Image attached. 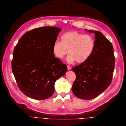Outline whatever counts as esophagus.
I'll list each match as a JSON object with an SVG mask.
<instances>
[{
	"label": "esophagus",
	"instance_id": "34e87169",
	"mask_svg": "<svg viewBox=\"0 0 126 126\" xmlns=\"http://www.w3.org/2000/svg\"><path fill=\"white\" fill-rule=\"evenodd\" d=\"M67 69H68V70H70L71 69V67L70 66H68V65L67 66Z\"/></svg>",
	"mask_w": 126,
	"mask_h": 126
}]
</instances>
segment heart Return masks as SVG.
<instances>
[{
	"instance_id": "heart-1",
	"label": "heart",
	"mask_w": 126,
	"mask_h": 126,
	"mask_svg": "<svg viewBox=\"0 0 126 126\" xmlns=\"http://www.w3.org/2000/svg\"><path fill=\"white\" fill-rule=\"evenodd\" d=\"M94 46V40L91 35L70 31L61 36V42H54L52 52L54 56L59 59H63L69 52L66 58L68 63H72L76 61L78 63H82L89 59Z\"/></svg>"
}]
</instances>
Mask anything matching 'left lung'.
<instances>
[{
  "instance_id": "1",
  "label": "left lung",
  "mask_w": 126,
  "mask_h": 126,
  "mask_svg": "<svg viewBox=\"0 0 126 126\" xmlns=\"http://www.w3.org/2000/svg\"><path fill=\"white\" fill-rule=\"evenodd\" d=\"M88 32L95 34L93 52L86 62L72 68L76 76L72 92L77 97L86 100L97 97L109 86L115 63L113 48L110 41L99 32Z\"/></svg>"
}]
</instances>
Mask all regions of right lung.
Instances as JSON below:
<instances>
[{
  "label": "right lung",
  "instance_id": "add662e5",
  "mask_svg": "<svg viewBox=\"0 0 126 126\" xmlns=\"http://www.w3.org/2000/svg\"><path fill=\"white\" fill-rule=\"evenodd\" d=\"M61 29L43 27L25 33L14 48L12 71L19 89L26 95L44 100L52 95L55 81L67 66L54 56L52 47Z\"/></svg>",
  "mask_w": 126,
  "mask_h": 126
}]
</instances>
